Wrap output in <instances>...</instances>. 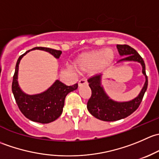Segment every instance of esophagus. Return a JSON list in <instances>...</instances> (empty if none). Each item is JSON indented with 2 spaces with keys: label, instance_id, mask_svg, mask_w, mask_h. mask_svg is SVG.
I'll return each mask as SVG.
<instances>
[{
  "label": "esophagus",
  "instance_id": "obj_1",
  "mask_svg": "<svg viewBox=\"0 0 159 159\" xmlns=\"http://www.w3.org/2000/svg\"><path fill=\"white\" fill-rule=\"evenodd\" d=\"M84 84H87V81H86L85 79H83L82 78V79H80L79 81H78V86H81Z\"/></svg>",
  "mask_w": 159,
  "mask_h": 159
}]
</instances>
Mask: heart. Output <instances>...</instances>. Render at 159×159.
<instances>
[{
  "instance_id": "1",
  "label": "heart",
  "mask_w": 159,
  "mask_h": 159,
  "mask_svg": "<svg viewBox=\"0 0 159 159\" xmlns=\"http://www.w3.org/2000/svg\"><path fill=\"white\" fill-rule=\"evenodd\" d=\"M114 54L111 50H98L84 53L78 57L75 67L81 73L102 71L111 65Z\"/></svg>"
}]
</instances>
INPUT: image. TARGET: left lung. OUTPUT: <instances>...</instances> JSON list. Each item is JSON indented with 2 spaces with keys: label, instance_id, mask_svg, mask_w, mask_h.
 <instances>
[{
  "label": "left lung",
  "instance_id": "left-lung-1",
  "mask_svg": "<svg viewBox=\"0 0 159 159\" xmlns=\"http://www.w3.org/2000/svg\"><path fill=\"white\" fill-rule=\"evenodd\" d=\"M117 48L120 55L125 56L121 61H133L142 65V73L145 76V85L137 98L127 102H116L108 97L101 86V75L96 74L88 79L91 95L88 101L87 108L89 111L96 118L105 121H114L129 116L137 110L142 102L147 88L148 76L145 72V65L143 58L133 48L127 44H117Z\"/></svg>",
  "mask_w": 159,
  "mask_h": 159
}]
</instances>
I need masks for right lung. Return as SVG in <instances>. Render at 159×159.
<instances>
[{
  "label": "right lung",
  "mask_w": 159,
  "mask_h": 159,
  "mask_svg": "<svg viewBox=\"0 0 159 159\" xmlns=\"http://www.w3.org/2000/svg\"><path fill=\"white\" fill-rule=\"evenodd\" d=\"M35 49L48 51L56 58H59L62 53L61 51L44 47H36L31 50ZM30 51L20 55L17 60L13 76L12 92L19 109L27 118L35 122L48 124L60 117L63 111L65 97L70 91L78 89V84L68 86L57 80L51 88L41 94L35 95L25 94L18 86L17 72L20 59Z\"/></svg>",
  "instance_id": "right-lung-1"
}]
</instances>
